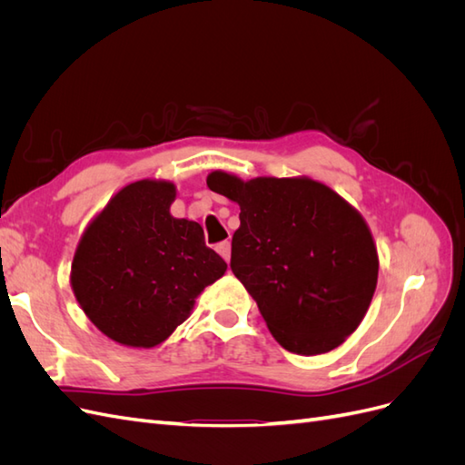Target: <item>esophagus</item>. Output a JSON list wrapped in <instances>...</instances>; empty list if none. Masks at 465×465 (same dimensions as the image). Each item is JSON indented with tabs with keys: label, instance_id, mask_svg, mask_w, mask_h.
I'll return each mask as SVG.
<instances>
[{
	"label": "esophagus",
	"instance_id": "obj_1",
	"mask_svg": "<svg viewBox=\"0 0 465 465\" xmlns=\"http://www.w3.org/2000/svg\"><path fill=\"white\" fill-rule=\"evenodd\" d=\"M217 252L221 254V258L224 260V262H231V242L229 241H224V242H219L217 244Z\"/></svg>",
	"mask_w": 465,
	"mask_h": 465
}]
</instances>
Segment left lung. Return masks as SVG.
Wrapping results in <instances>:
<instances>
[{
    "label": "left lung",
    "mask_w": 465,
    "mask_h": 465,
    "mask_svg": "<svg viewBox=\"0 0 465 465\" xmlns=\"http://www.w3.org/2000/svg\"><path fill=\"white\" fill-rule=\"evenodd\" d=\"M207 186L241 205L231 270L279 345L299 355L341 345L378 281L376 246L359 211L311 178L244 182L215 171Z\"/></svg>",
    "instance_id": "obj_1"
}]
</instances>
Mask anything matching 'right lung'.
I'll use <instances>...</instances> for the list:
<instances>
[{"label": "right lung", "mask_w": 465, "mask_h": 465, "mask_svg": "<svg viewBox=\"0 0 465 465\" xmlns=\"http://www.w3.org/2000/svg\"><path fill=\"white\" fill-rule=\"evenodd\" d=\"M174 198L173 182H134L81 236L72 263L75 299L116 343H163L190 316L195 297L227 272L205 246L200 223L171 215Z\"/></svg>", "instance_id": "right-lung-1"}]
</instances>
